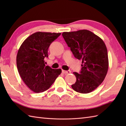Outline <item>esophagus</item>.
<instances>
[{"mask_svg": "<svg viewBox=\"0 0 126 126\" xmlns=\"http://www.w3.org/2000/svg\"><path fill=\"white\" fill-rule=\"evenodd\" d=\"M70 73H71V71H70V70H62V73L63 74H70Z\"/></svg>", "mask_w": 126, "mask_h": 126, "instance_id": "esophagus-1", "label": "esophagus"}]
</instances>
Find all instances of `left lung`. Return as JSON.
Masks as SVG:
<instances>
[{"label": "left lung", "instance_id": "1", "mask_svg": "<svg viewBox=\"0 0 126 126\" xmlns=\"http://www.w3.org/2000/svg\"><path fill=\"white\" fill-rule=\"evenodd\" d=\"M62 36L75 57L82 60L80 74L73 73L76 82L72 88L82 94L93 92L102 83L108 72L109 61L105 43L87 30L64 32Z\"/></svg>", "mask_w": 126, "mask_h": 126}]
</instances>
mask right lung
<instances>
[{
  "mask_svg": "<svg viewBox=\"0 0 126 126\" xmlns=\"http://www.w3.org/2000/svg\"><path fill=\"white\" fill-rule=\"evenodd\" d=\"M61 33L37 32L29 36L21 45L17 55V66L23 82L29 89L39 93L47 90L62 73L45 65L51 43Z\"/></svg>",
  "mask_w": 126,
  "mask_h": 126,
  "instance_id": "add662e5",
  "label": "right lung"
}]
</instances>
